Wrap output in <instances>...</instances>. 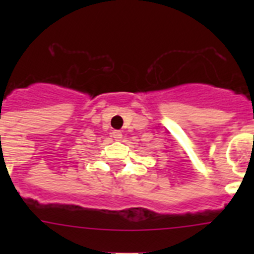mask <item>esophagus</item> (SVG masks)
<instances>
[{"label": "esophagus", "mask_w": 254, "mask_h": 254, "mask_svg": "<svg viewBox=\"0 0 254 254\" xmlns=\"http://www.w3.org/2000/svg\"><path fill=\"white\" fill-rule=\"evenodd\" d=\"M112 136H113V138H116L117 141H120L121 138H122V132L118 131V129H116V131L112 132Z\"/></svg>", "instance_id": "obj_1"}]
</instances>
